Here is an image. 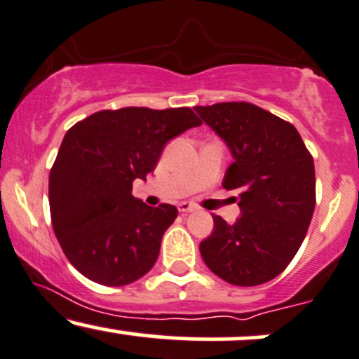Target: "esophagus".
I'll return each mask as SVG.
<instances>
[{"mask_svg":"<svg viewBox=\"0 0 359 359\" xmlns=\"http://www.w3.org/2000/svg\"><path fill=\"white\" fill-rule=\"evenodd\" d=\"M192 210H194V205L191 202H180L179 204V212L187 214V212H192Z\"/></svg>","mask_w":359,"mask_h":359,"instance_id":"34e87169","label":"esophagus"}]
</instances>
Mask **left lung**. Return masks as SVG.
Returning a JSON list of instances; mask_svg holds the SVG:
<instances>
[{"label":"left lung","instance_id":"left-lung-1","mask_svg":"<svg viewBox=\"0 0 359 359\" xmlns=\"http://www.w3.org/2000/svg\"><path fill=\"white\" fill-rule=\"evenodd\" d=\"M224 138L234 162L222 187L239 191L241 217L212 214L214 232L198 249L219 278L259 286L279 276L303 244L316 205L313 155L292 123L249 102L196 107Z\"/></svg>","mask_w":359,"mask_h":359}]
</instances>
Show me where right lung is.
Listing matches in <instances>:
<instances>
[{
    "label": "right lung",
    "instance_id": "right-lung-1",
    "mask_svg": "<svg viewBox=\"0 0 359 359\" xmlns=\"http://www.w3.org/2000/svg\"><path fill=\"white\" fill-rule=\"evenodd\" d=\"M201 123L189 107H125L97 111L65 133L50 170V214L79 273L116 287L152 269L179 212L170 204H144L132 184L154 170L170 138Z\"/></svg>",
    "mask_w": 359,
    "mask_h": 359
}]
</instances>
